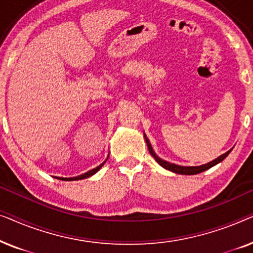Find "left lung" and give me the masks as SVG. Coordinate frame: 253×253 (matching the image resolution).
I'll return each instance as SVG.
<instances>
[{
  "instance_id": "1",
  "label": "left lung",
  "mask_w": 253,
  "mask_h": 253,
  "mask_svg": "<svg viewBox=\"0 0 253 253\" xmlns=\"http://www.w3.org/2000/svg\"><path fill=\"white\" fill-rule=\"evenodd\" d=\"M144 138H145V140H146L148 151H150L152 157L155 159V161H157L162 168H165V169H167V170H170L172 172H175V174H181V175H196V174H199V172L205 171V170H207V169L212 168L215 165L220 164L221 161H223L224 159L228 157V154L230 153L231 150H233V148H230V150L226 152V153L220 155V157L214 159V160H212L211 162H207V164H205V165H202V166H179V165L170 164V162H168V161L164 160V159L159 158L158 155L155 154L153 148H152V145L150 143V140H148V138L146 137V134H145V133H144Z\"/></svg>"
}]
</instances>
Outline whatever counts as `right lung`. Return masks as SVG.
<instances>
[{
    "instance_id": "1",
    "label": "right lung",
    "mask_w": 253,
    "mask_h": 253,
    "mask_svg": "<svg viewBox=\"0 0 253 253\" xmlns=\"http://www.w3.org/2000/svg\"><path fill=\"white\" fill-rule=\"evenodd\" d=\"M108 157H109V155H108ZM108 157H107L106 160L103 161L101 165L98 166V167H96V168H93V169H91V170H88L87 172H85V174H82V175H79V176H76V177H57V178L62 179V181H78V179H84V178H87V177H89V176L94 175L95 172H98V171L100 170V169H101L102 166L106 164V161H107V160H108Z\"/></svg>"
}]
</instances>
